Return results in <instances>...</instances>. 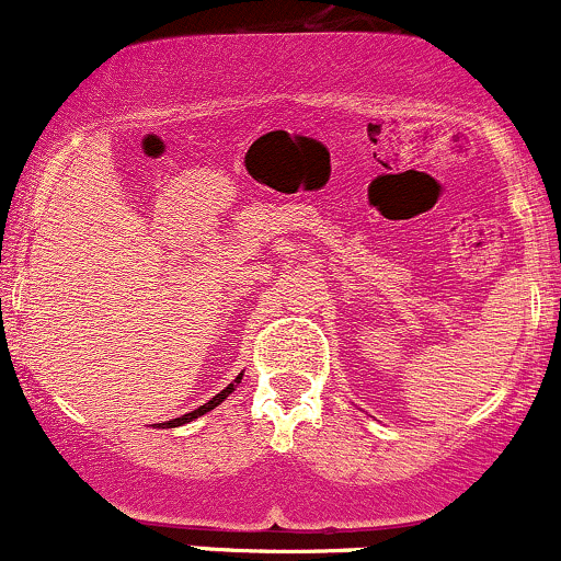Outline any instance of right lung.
Returning a JSON list of instances; mask_svg holds the SVG:
<instances>
[{"label":"right lung","mask_w":561,"mask_h":561,"mask_svg":"<svg viewBox=\"0 0 561 561\" xmlns=\"http://www.w3.org/2000/svg\"><path fill=\"white\" fill-rule=\"evenodd\" d=\"M240 379H242V375H240V377H237V379H234V382H231L227 390H221V392H218V396H214V398H210V401H208V403H203V405H199V409H195V411H190V414H184V416H179V420H171V422H165V427H182V424H186V422H192V420H197V416H203V414H208V411H210V409H216V405H218V403H221V401H224V398H229V392L237 388V382H240Z\"/></svg>","instance_id":"obj_1"}]
</instances>
